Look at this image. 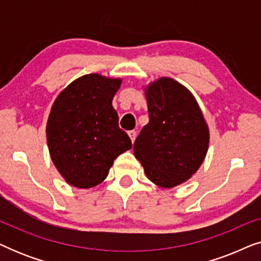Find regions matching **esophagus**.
Instances as JSON below:
<instances>
[{"mask_svg": "<svg viewBox=\"0 0 261 261\" xmlns=\"http://www.w3.org/2000/svg\"><path fill=\"white\" fill-rule=\"evenodd\" d=\"M128 135H129L132 142H134L135 141V138H137V132H135V130H129V132H128Z\"/></svg>", "mask_w": 261, "mask_h": 261, "instance_id": "1", "label": "esophagus"}]
</instances>
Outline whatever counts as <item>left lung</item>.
<instances>
[{
	"label": "left lung",
	"mask_w": 261,
	"mask_h": 261,
	"mask_svg": "<svg viewBox=\"0 0 261 261\" xmlns=\"http://www.w3.org/2000/svg\"><path fill=\"white\" fill-rule=\"evenodd\" d=\"M149 121L134 142V155L153 183L173 188L188 180L205 158L209 129L190 91L163 77L146 90Z\"/></svg>",
	"instance_id": "obj_1"
}]
</instances>
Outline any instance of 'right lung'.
Instances as JSON below:
<instances>
[{"label":"right lung","instance_id":"right-lung-1","mask_svg":"<svg viewBox=\"0 0 261 261\" xmlns=\"http://www.w3.org/2000/svg\"><path fill=\"white\" fill-rule=\"evenodd\" d=\"M121 80L85 74L60 92L49 113L46 138L53 164L70 185L92 188L108 176L114 160L132 148L113 108Z\"/></svg>","mask_w":261,"mask_h":261}]
</instances>
